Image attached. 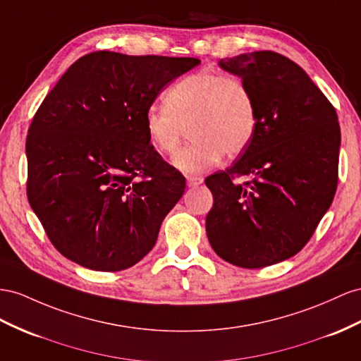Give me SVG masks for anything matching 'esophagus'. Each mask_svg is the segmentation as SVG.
Wrapping results in <instances>:
<instances>
[{"mask_svg": "<svg viewBox=\"0 0 361 361\" xmlns=\"http://www.w3.org/2000/svg\"><path fill=\"white\" fill-rule=\"evenodd\" d=\"M201 183H202V178H201V177H193V175H190V177H188V186H189V188H198Z\"/></svg>", "mask_w": 361, "mask_h": 361, "instance_id": "1", "label": "esophagus"}]
</instances>
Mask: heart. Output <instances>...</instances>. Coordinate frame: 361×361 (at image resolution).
<instances>
[{
	"label": "heart",
	"instance_id": "b5f03b06",
	"mask_svg": "<svg viewBox=\"0 0 361 361\" xmlns=\"http://www.w3.org/2000/svg\"><path fill=\"white\" fill-rule=\"evenodd\" d=\"M164 104L146 109L145 133L157 152L171 155L189 128L193 140L172 160L184 173L214 168L224 152H243L256 133L257 108L252 91L243 80L221 73L186 76L166 92Z\"/></svg>",
	"mask_w": 361,
	"mask_h": 361
}]
</instances>
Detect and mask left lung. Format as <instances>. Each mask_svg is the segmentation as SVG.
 <instances>
[{"mask_svg": "<svg viewBox=\"0 0 361 361\" xmlns=\"http://www.w3.org/2000/svg\"><path fill=\"white\" fill-rule=\"evenodd\" d=\"M218 66L252 91L257 126L232 168L206 178L214 195L206 232L224 261L262 269L300 252L334 200L337 113L307 73L279 53H244Z\"/></svg>", "mask_w": 361, "mask_h": 361, "instance_id": "8db88e82", "label": "left lung"}]
</instances>
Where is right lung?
<instances>
[{"label": "right lung", "mask_w": 361, "mask_h": 361, "mask_svg": "<svg viewBox=\"0 0 361 361\" xmlns=\"http://www.w3.org/2000/svg\"><path fill=\"white\" fill-rule=\"evenodd\" d=\"M198 63L94 51L44 99L25 142L27 197L70 261L120 271L152 250L186 180L151 146L143 117L169 82Z\"/></svg>", "instance_id": "1"}]
</instances>
